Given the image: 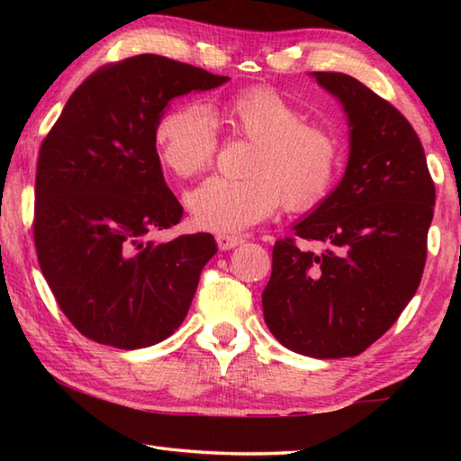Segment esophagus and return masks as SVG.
<instances>
[{
  "mask_svg": "<svg viewBox=\"0 0 461 461\" xmlns=\"http://www.w3.org/2000/svg\"><path fill=\"white\" fill-rule=\"evenodd\" d=\"M215 240H217V246H220V249H231L240 244H244V240H241L240 236H225V233H220Z\"/></svg>",
  "mask_w": 461,
  "mask_h": 461,
  "instance_id": "esophagus-1",
  "label": "esophagus"
}]
</instances>
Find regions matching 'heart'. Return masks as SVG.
<instances>
[{"instance_id": "1", "label": "heart", "mask_w": 461, "mask_h": 461, "mask_svg": "<svg viewBox=\"0 0 461 461\" xmlns=\"http://www.w3.org/2000/svg\"><path fill=\"white\" fill-rule=\"evenodd\" d=\"M215 120L252 140L246 178L213 176L186 193L194 223L217 233H236L270 217L280 203L305 212L321 201L339 162L338 140L325 128L301 122L291 101L270 87H249L207 107L181 104L156 123V148L168 170L194 176L212 165L217 150Z\"/></svg>"}]
</instances>
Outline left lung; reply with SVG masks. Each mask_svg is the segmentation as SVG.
<instances>
[{
	"mask_svg": "<svg viewBox=\"0 0 461 461\" xmlns=\"http://www.w3.org/2000/svg\"><path fill=\"white\" fill-rule=\"evenodd\" d=\"M339 101L349 154L338 186L294 238L272 249L262 293L264 321L291 352L319 357L362 354L415 296L427 258L435 185L407 118L343 73H311Z\"/></svg>",
	"mask_w": 461,
	"mask_h": 461,
	"instance_id": "8db88e82",
	"label": "left lung"
}]
</instances>
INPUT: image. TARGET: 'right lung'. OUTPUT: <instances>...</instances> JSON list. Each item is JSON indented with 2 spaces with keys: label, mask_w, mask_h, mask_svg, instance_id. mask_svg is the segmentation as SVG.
Segmentation results:
<instances>
[{
  "label": "right lung",
  "mask_w": 461,
  "mask_h": 461,
  "mask_svg": "<svg viewBox=\"0 0 461 461\" xmlns=\"http://www.w3.org/2000/svg\"><path fill=\"white\" fill-rule=\"evenodd\" d=\"M228 81L138 54L79 85L42 142L36 254L62 313L85 338L138 349L185 321L217 244L212 233L152 238L183 215L162 176L154 131L175 97Z\"/></svg>",
  "instance_id": "obj_1"
}]
</instances>
